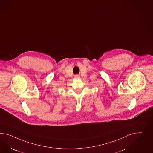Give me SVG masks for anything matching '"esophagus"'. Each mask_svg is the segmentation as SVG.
<instances>
[{
  "label": "esophagus",
  "mask_w": 153,
  "mask_h": 153,
  "mask_svg": "<svg viewBox=\"0 0 153 153\" xmlns=\"http://www.w3.org/2000/svg\"><path fill=\"white\" fill-rule=\"evenodd\" d=\"M74 76L75 78H79V75H75Z\"/></svg>",
  "instance_id": "34e87169"
}]
</instances>
